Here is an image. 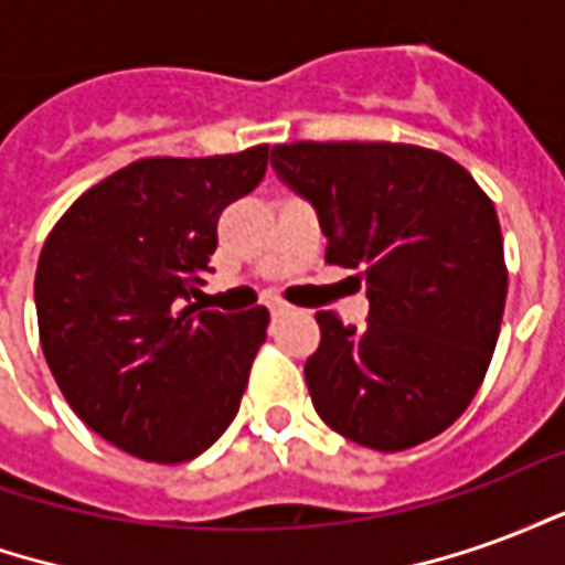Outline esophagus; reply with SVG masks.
Masks as SVG:
<instances>
[{
	"mask_svg": "<svg viewBox=\"0 0 565 565\" xmlns=\"http://www.w3.org/2000/svg\"><path fill=\"white\" fill-rule=\"evenodd\" d=\"M269 311H271V318H287V315H290V311H294V308H290V306H284V302H271Z\"/></svg>",
	"mask_w": 565,
	"mask_h": 565,
	"instance_id": "obj_1",
	"label": "esophagus"
}]
</instances>
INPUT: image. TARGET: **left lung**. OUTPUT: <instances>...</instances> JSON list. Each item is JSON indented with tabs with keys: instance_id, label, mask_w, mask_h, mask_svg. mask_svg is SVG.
I'll return each mask as SVG.
<instances>
[{
	"instance_id": "obj_1",
	"label": "left lung",
	"mask_w": 565,
	"mask_h": 565,
	"mask_svg": "<svg viewBox=\"0 0 565 565\" xmlns=\"http://www.w3.org/2000/svg\"><path fill=\"white\" fill-rule=\"evenodd\" d=\"M271 169L318 211L327 259L366 281V330L315 315L306 384L318 415L387 454L438 436L497 348L509 271L493 202L460 162L415 145H275Z\"/></svg>"
}]
</instances>
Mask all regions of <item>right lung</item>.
<instances>
[{
    "mask_svg": "<svg viewBox=\"0 0 565 565\" xmlns=\"http://www.w3.org/2000/svg\"><path fill=\"white\" fill-rule=\"evenodd\" d=\"M269 148L150 157L90 186L47 235L35 311L47 366L96 436L184 462L233 424L269 311H199L217 217L266 174Z\"/></svg>",
    "mask_w": 565,
    "mask_h": 565,
    "instance_id": "obj_1",
    "label": "right lung"
}]
</instances>
